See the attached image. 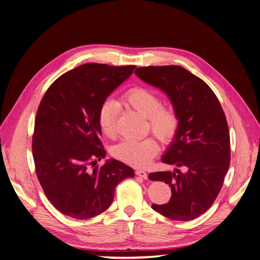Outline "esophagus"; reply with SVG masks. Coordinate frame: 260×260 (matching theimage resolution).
Masks as SVG:
<instances>
[{
    "label": "esophagus",
    "mask_w": 260,
    "mask_h": 260,
    "mask_svg": "<svg viewBox=\"0 0 260 260\" xmlns=\"http://www.w3.org/2000/svg\"><path fill=\"white\" fill-rule=\"evenodd\" d=\"M136 175H137V176H139L140 178L144 179V180H146V179H147V174H146V171H144V170L138 169V170L136 171Z\"/></svg>",
    "instance_id": "obj_1"
}]
</instances>
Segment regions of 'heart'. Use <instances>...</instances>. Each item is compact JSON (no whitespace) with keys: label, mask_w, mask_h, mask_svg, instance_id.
I'll list each match as a JSON object with an SVG mask.
<instances>
[{"label":"heart","mask_w":260,"mask_h":260,"mask_svg":"<svg viewBox=\"0 0 260 260\" xmlns=\"http://www.w3.org/2000/svg\"><path fill=\"white\" fill-rule=\"evenodd\" d=\"M124 102L140 115L148 119L149 128L162 142H168L174 138L178 129L179 120L175 111L170 107L161 106L160 99L152 91L137 88L130 90L124 95ZM118 106L112 100H106L99 111V125L107 137L116 133ZM159 151V146L152 138L141 141L125 140L117 144L114 155L119 160L142 168L147 166Z\"/></svg>","instance_id":"obj_1"}]
</instances>
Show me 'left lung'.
<instances>
[{
  "mask_svg": "<svg viewBox=\"0 0 260 260\" xmlns=\"http://www.w3.org/2000/svg\"><path fill=\"white\" fill-rule=\"evenodd\" d=\"M135 73L166 94L179 120L161 156L175 170L148 175L149 180L169 184L171 198L152 208L172 220H193L210 208L230 166V135L222 107L209 86L183 67L151 66Z\"/></svg>",
  "mask_w": 260,
  "mask_h": 260,
  "instance_id": "left-lung-1",
  "label": "left lung"
}]
</instances>
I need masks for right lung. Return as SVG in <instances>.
Instances as JSON below:
<instances>
[{
	"label": "right lung",
	"mask_w": 260,
	"mask_h": 260,
	"mask_svg": "<svg viewBox=\"0 0 260 260\" xmlns=\"http://www.w3.org/2000/svg\"><path fill=\"white\" fill-rule=\"evenodd\" d=\"M135 68L89 62L61 75L45 92L36 117L32 153L46 198L61 214L81 220L100 215L113 203L116 185L135 177V170L114 158L95 166L106 156L100 140V107Z\"/></svg>",
	"instance_id": "add662e5"
}]
</instances>
